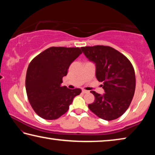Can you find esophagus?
I'll use <instances>...</instances> for the list:
<instances>
[{
	"label": "esophagus",
	"instance_id": "obj_1",
	"mask_svg": "<svg viewBox=\"0 0 155 155\" xmlns=\"http://www.w3.org/2000/svg\"><path fill=\"white\" fill-rule=\"evenodd\" d=\"M82 93H84V94H85V93H89V91H86V90H82Z\"/></svg>",
	"mask_w": 155,
	"mask_h": 155
}]
</instances>
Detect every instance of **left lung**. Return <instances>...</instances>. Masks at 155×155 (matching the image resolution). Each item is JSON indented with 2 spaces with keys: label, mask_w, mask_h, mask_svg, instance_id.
Here are the masks:
<instances>
[{
  "label": "left lung",
  "mask_w": 155,
  "mask_h": 155,
  "mask_svg": "<svg viewBox=\"0 0 155 155\" xmlns=\"http://www.w3.org/2000/svg\"><path fill=\"white\" fill-rule=\"evenodd\" d=\"M84 55L96 64V77L103 82V95L91 91L95 100L88 105L91 112L100 118L112 120L128 109L135 90L134 68L127 57L110 46L82 47Z\"/></svg>",
  "instance_id": "1"
}]
</instances>
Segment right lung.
<instances>
[{
    "instance_id": "obj_1",
    "label": "right lung",
    "mask_w": 155,
    "mask_h": 155,
    "mask_svg": "<svg viewBox=\"0 0 155 155\" xmlns=\"http://www.w3.org/2000/svg\"><path fill=\"white\" fill-rule=\"evenodd\" d=\"M80 48L51 47L32 60L26 75V91L30 104L38 116L55 120L69 109L81 89L62 86L71 62L82 54Z\"/></svg>"
}]
</instances>
